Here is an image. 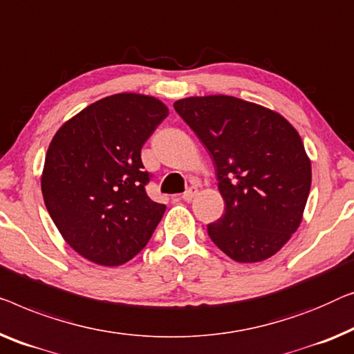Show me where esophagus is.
Segmentation results:
<instances>
[{"label": "esophagus", "instance_id": "34e87169", "mask_svg": "<svg viewBox=\"0 0 354 354\" xmlns=\"http://www.w3.org/2000/svg\"><path fill=\"white\" fill-rule=\"evenodd\" d=\"M196 194H198V189L196 188H188L187 189V192L185 193H183L182 194V199H183V201H187V203H189V201H192V199L194 198V196H196Z\"/></svg>", "mask_w": 354, "mask_h": 354}]
</instances>
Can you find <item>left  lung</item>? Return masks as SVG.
I'll return each mask as SVG.
<instances>
[{"label":"left lung","instance_id":"left-lung-1","mask_svg":"<svg viewBox=\"0 0 354 354\" xmlns=\"http://www.w3.org/2000/svg\"><path fill=\"white\" fill-rule=\"evenodd\" d=\"M174 109L211 153L225 212L207 225L230 259H270L301 222L311 162L299 132L279 113L232 95L188 97Z\"/></svg>","mask_w":354,"mask_h":354}]
</instances>
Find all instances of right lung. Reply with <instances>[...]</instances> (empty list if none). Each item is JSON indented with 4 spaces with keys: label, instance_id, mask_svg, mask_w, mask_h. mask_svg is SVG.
<instances>
[{
    "label": "right lung",
    "instance_id": "obj_1",
    "mask_svg": "<svg viewBox=\"0 0 354 354\" xmlns=\"http://www.w3.org/2000/svg\"><path fill=\"white\" fill-rule=\"evenodd\" d=\"M167 115L155 97L124 92L97 100L55 132L41 192L60 234L91 262H129L165 215V204L145 192L151 174L140 151Z\"/></svg>",
    "mask_w": 354,
    "mask_h": 354
}]
</instances>
